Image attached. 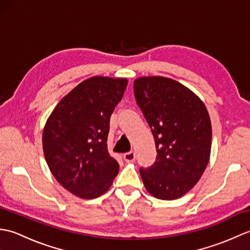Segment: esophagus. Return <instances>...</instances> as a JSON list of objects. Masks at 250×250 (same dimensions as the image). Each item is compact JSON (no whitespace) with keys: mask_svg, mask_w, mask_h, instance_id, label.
<instances>
[{"mask_svg":"<svg viewBox=\"0 0 250 250\" xmlns=\"http://www.w3.org/2000/svg\"><path fill=\"white\" fill-rule=\"evenodd\" d=\"M124 159L125 162H134L135 161V152L134 151L125 152L124 155Z\"/></svg>","mask_w":250,"mask_h":250,"instance_id":"34e87169","label":"esophagus"}]
</instances>
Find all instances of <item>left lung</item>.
Returning <instances> with one entry per match:
<instances>
[{"instance_id": "8db88e82", "label": "left lung", "mask_w": 250, "mask_h": 250, "mask_svg": "<svg viewBox=\"0 0 250 250\" xmlns=\"http://www.w3.org/2000/svg\"><path fill=\"white\" fill-rule=\"evenodd\" d=\"M133 89L157 149L156 162L140 168L143 183L158 199H178L194 187L208 163L209 115L192 91L173 79L141 77Z\"/></svg>"}]
</instances>
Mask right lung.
I'll return each instance as SVG.
<instances>
[{
    "label": "right lung",
    "instance_id": "obj_1",
    "mask_svg": "<svg viewBox=\"0 0 250 250\" xmlns=\"http://www.w3.org/2000/svg\"><path fill=\"white\" fill-rule=\"evenodd\" d=\"M128 81L91 77L63 98L46 122V162L61 186L83 199L108 190L119 164L107 150L109 120Z\"/></svg>",
    "mask_w": 250,
    "mask_h": 250
}]
</instances>
